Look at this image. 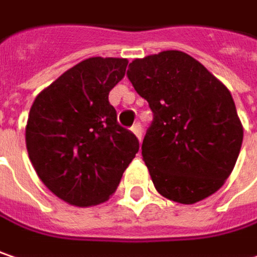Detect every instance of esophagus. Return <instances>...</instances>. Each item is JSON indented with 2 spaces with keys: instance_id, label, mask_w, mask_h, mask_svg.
<instances>
[{
  "instance_id": "1",
  "label": "esophagus",
  "mask_w": 257,
  "mask_h": 257,
  "mask_svg": "<svg viewBox=\"0 0 257 257\" xmlns=\"http://www.w3.org/2000/svg\"><path fill=\"white\" fill-rule=\"evenodd\" d=\"M131 129H132V132L137 135V138L141 141V138H143V128H141V123H135Z\"/></svg>"
}]
</instances>
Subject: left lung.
<instances>
[{
  "instance_id": "obj_1",
  "label": "left lung",
  "mask_w": 257,
  "mask_h": 257,
  "mask_svg": "<svg viewBox=\"0 0 257 257\" xmlns=\"http://www.w3.org/2000/svg\"><path fill=\"white\" fill-rule=\"evenodd\" d=\"M126 75L153 112L141 150L157 192L186 205L215 193L243 143L228 88L180 51L135 59Z\"/></svg>"
}]
</instances>
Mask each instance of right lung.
Wrapping results in <instances>:
<instances>
[{"instance_id": "obj_1", "label": "right lung", "mask_w": 257, "mask_h": 257, "mask_svg": "<svg viewBox=\"0 0 257 257\" xmlns=\"http://www.w3.org/2000/svg\"><path fill=\"white\" fill-rule=\"evenodd\" d=\"M126 65L123 58H88L40 91L30 107L29 159L45 186L68 204L107 201L140 150L109 103Z\"/></svg>"}]
</instances>
